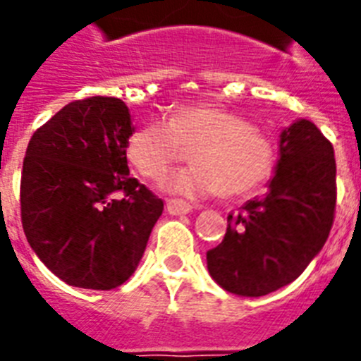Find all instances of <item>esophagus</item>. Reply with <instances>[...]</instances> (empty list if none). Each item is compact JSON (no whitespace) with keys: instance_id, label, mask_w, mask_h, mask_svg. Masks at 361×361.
Returning <instances> with one entry per match:
<instances>
[{"instance_id":"1","label":"esophagus","mask_w":361,"mask_h":361,"mask_svg":"<svg viewBox=\"0 0 361 361\" xmlns=\"http://www.w3.org/2000/svg\"><path fill=\"white\" fill-rule=\"evenodd\" d=\"M166 209H168L170 215H186V213H190L193 209V206L183 199H168Z\"/></svg>"}]
</instances>
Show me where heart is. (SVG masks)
<instances>
[{
	"instance_id": "obj_1",
	"label": "heart",
	"mask_w": 361,
	"mask_h": 361,
	"mask_svg": "<svg viewBox=\"0 0 361 361\" xmlns=\"http://www.w3.org/2000/svg\"><path fill=\"white\" fill-rule=\"evenodd\" d=\"M191 149L193 166L171 175V193L204 199L247 195L264 186L279 164V146L269 133L244 117L206 104L178 106L170 121L153 119L130 135L126 155L137 173L159 180Z\"/></svg>"
}]
</instances>
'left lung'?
<instances>
[{"label":"left lung","mask_w":361,"mask_h":361,"mask_svg":"<svg viewBox=\"0 0 361 361\" xmlns=\"http://www.w3.org/2000/svg\"><path fill=\"white\" fill-rule=\"evenodd\" d=\"M336 161L329 139L307 119L280 133V159L264 197L228 215L224 240L206 253L220 288L269 295L298 279L334 222Z\"/></svg>","instance_id":"obj_1"}]
</instances>
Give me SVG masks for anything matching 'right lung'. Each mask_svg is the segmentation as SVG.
I'll return each instance as SVG.
<instances>
[{"instance_id":"1","label":"right lung","mask_w":361,"mask_h":361,"mask_svg":"<svg viewBox=\"0 0 361 361\" xmlns=\"http://www.w3.org/2000/svg\"><path fill=\"white\" fill-rule=\"evenodd\" d=\"M128 106L79 99L34 132L21 171V224L41 262L73 288L110 291L137 269L164 202L130 175Z\"/></svg>"}]
</instances>
